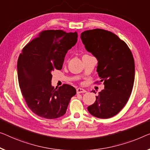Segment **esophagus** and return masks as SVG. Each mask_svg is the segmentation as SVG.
Segmentation results:
<instances>
[{"label":"esophagus","instance_id":"obj_1","mask_svg":"<svg viewBox=\"0 0 150 150\" xmlns=\"http://www.w3.org/2000/svg\"><path fill=\"white\" fill-rule=\"evenodd\" d=\"M86 90H85L84 89H83V88H77V93H85L86 92Z\"/></svg>","mask_w":150,"mask_h":150}]
</instances>
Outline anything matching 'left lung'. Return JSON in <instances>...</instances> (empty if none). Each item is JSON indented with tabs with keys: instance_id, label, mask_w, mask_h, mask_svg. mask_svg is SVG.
I'll return each mask as SVG.
<instances>
[{
	"instance_id": "obj_1",
	"label": "left lung",
	"mask_w": 150,
	"mask_h": 150,
	"mask_svg": "<svg viewBox=\"0 0 150 150\" xmlns=\"http://www.w3.org/2000/svg\"><path fill=\"white\" fill-rule=\"evenodd\" d=\"M81 39L87 51L98 60L97 72L104 85L88 110L97 118L112 117L122 110L132 92L135 79L132 53L117 35L102 29L85 31Z\"/></svg>"
}]
</instances>
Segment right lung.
Returning a JSON list of instances; mask_svg holds the SVG:
<instances>
[{
  "mask_svg": "<svg viewBox=\"0 0 150 150\" xmlns=\"http://www.w3.org/2000/svg\"><path fill=\"white\" fill-rule=\"evenodd\" d=\"M77 33L44 30L27 44L17 61L18 80L29 108L39 117L52 119L66 113L71 98L76 94L73 86L59 88L51 83L52 72L61 70L67 51L77 41Z\"/></svg>",
  "mask_w": 150,
  "mask_h": 150,
  "instance_id": "add662e5",
  "label": "right lung"
}]
</instances>
